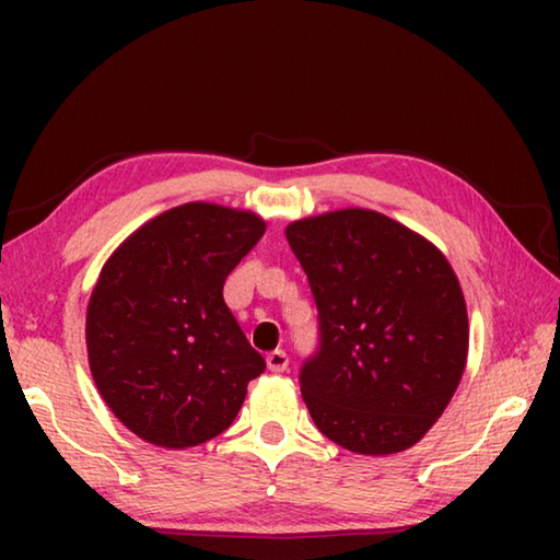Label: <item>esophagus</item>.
Segmentation results:
<instances>
[{"instance_id":"esophagus-1","label":"esophagus","mask_w":560,"mask_h":560,"mask_svg":"<svg viewBox=\"0 0 560 560\" xmlns=\"http://www.w3.org/2000/svg\"><path fill=\"white\" fill-rule=\"evenodd\" d=\"M267 365L271 373H283L289 365V355L283 353V350H271V353L267 355Z\"/></svg>"}]
</instances>
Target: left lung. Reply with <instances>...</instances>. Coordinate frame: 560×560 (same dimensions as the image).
Wrapping results in <instances>:
<instances>
[{
    "label": "left lung",
    "instance_id": "8db88e82",
    "mask_svg": "<svg viewBox=\"0 0 560 560\" xmlns=\"http://www.w3.org/2000/svg\"><path fill=\"white\" fill-rule=\"evenodd\" d=\"M287 240L318 306L320 346L299 377L316 428L355 454L412 447L467 365V303L447 257L360 207L291 222Z\"/></svg>",
    "mask_w": 560,
    "mask_h": 560
}]
</instances>
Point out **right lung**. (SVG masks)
Returning a JSON list of instances; mask_svg holds the SVG:
<instances>
[{"label":"right lung","mask_w":560,"mask_h":560,"mask_svg":"<svg viewBox=\"0 0 560 560\" xmlns=\"http://www.w3.org/2000/svg\"><path fill=\"white\" fill-rule=\"evenodd\" d=\"M264 230L254 212L187 202L138 226L103 264L86 311L89 365L140 440L187 450L217 438L267 368L222 299Z\"/></svg>","instance_id":"1"}]
</instances>
